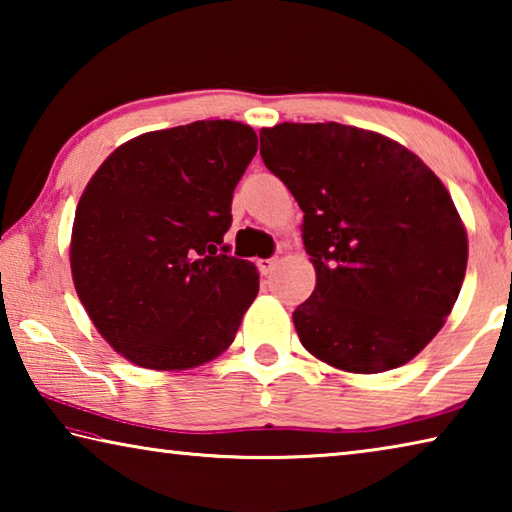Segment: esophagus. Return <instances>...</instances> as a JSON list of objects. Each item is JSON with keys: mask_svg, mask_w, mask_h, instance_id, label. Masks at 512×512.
Returning a JSON list of instances; mask_svg holds the SVG:
<instances>
[{"mask_svg": "<svg viewBox=\"0 0 512 512\" xmlns=\"http://www.w3.org/2000/svg\"><path fill=\"white\" fill-rule=\"evenodd\" d=\"M277 264H280V259L271 257V259H262L257 266H259V271H262V275H271L277 268Z\"/></svg>", "mask_w": 512, "mask_h": 512, "instance_id": "obj_1", "label": "esophagus"}]
</instances>
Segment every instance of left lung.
I'll return each instance as SVG.
<instances>
[{
  "mask_svg": "<svg viewBox=\"0 0 512 512\" xmlns=\"http://www.w3.org/2000/svg\"><path fill=\"white\" fill-rule=\"evenodd\" d=\"M259 140L305 212L316 287L293 311L302 348L354 375L418 357L467 268V230L443 180L391 137L336 121H284Z\"/></svg>",
  "mask_w": 512,
  "mask_h": 512,
  "instance_id": "1",
  "label": "left lung"
}]
</instances>
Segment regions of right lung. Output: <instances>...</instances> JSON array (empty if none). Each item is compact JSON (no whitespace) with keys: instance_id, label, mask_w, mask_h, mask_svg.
I'll return each mask as SVG.
<instances>
[{"instance_id":"obj_1","label":"right lung","mask_w":512,"mask_h":512,"mask_svg":"<svg viewBox=\"0 0 512 512\" xmlns=\"http://www.w3.org/2000/svg\"><path fill=\"white\" fill-rule=\"evenodd\" d=\"M255 153L248 124L194 121L117 146L85 185L69 241L74 289L135 366L196 368L235 341L259 273L225 255L223 235Z\"/></svg>"}]
</instances>
